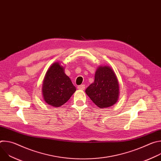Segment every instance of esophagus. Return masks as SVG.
I'll list each match as a JSON object with an SVG mask.
<instances>
[{
    "label": "esophagus",
    "instance_id": "esophagus-1",
    "mask_svg": "<svg viewBox=\"0 0 161 161\" xmlns=\"http://www.w3.org/2000/svg\"><path fill=\"white\" fill-rule=\"evenodd\" d=\"M78 88L79 89V90H84L85 88V85H79V86H78Z\"/></svg>",
    "mask_w": 161,
    "mask_h": 161
}]
</instances>
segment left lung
<instances>
[{
	"instance_id": "obj_1",
	"label": "left lung",
	"mask_w": 161,
	"mask_h": 161,
	"mask_svg": "<svg viewBox=\"0 0 161 161\" xmlns=\"http://www.w3.org/2000/svg\"><path fill=\"white\" fill-rule=\"evenodd\" d=\"M87 96L99 108H108L116 103L119 95L117 76L108 66L97 68L95 80L85 90Z\"/></svg>"
}]
</instances>
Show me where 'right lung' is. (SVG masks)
Returning <instances> with one entry per match:
<instances>
[{"label":"right lung","instance_id":"1","mask_svg":"<svg viewBox=\"0 0 161 161\" xmlns=\"http://www.w3.org/2000/svg\"><path fill=\"white\" fill-rule=\"evenodd\" d=\"M76 91L70 78L65 73L62 66L56 62L46 74L42 88L45 102L54 107L65 104Z\"/></svg>","mask_w":161,"mask_h":161}]
</instances>
